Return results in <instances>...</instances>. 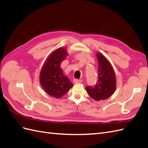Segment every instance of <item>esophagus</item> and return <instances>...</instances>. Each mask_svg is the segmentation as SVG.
<instances>
[{"instance_id": "obj_1", "label": "esophagus", "mask_w": 148, "mask_h": 148, "mask_svg": "<svg viewBox=\"0 0 148 148\" xmlns=\"http://www.w3.org/2000/svg\"><path fill=\"white\" fill-rule=\"evenodd\" d=\"M82 82V79H73L74 83H81Z\"/></svg>"}]
</instances>
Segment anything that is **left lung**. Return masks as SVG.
<instances>
[{
	"label": "left lung",
	"instance_id": "8db88e82",
	"mask_svg": "<svg viewBox=\"0 0 148 148\" xmlns=\"http://www.w3.org/2000/svg\"><path fill=\"white\" fill-rule=\"evenodd\" d=\"M98 60V80L95 86H87L86 90L93 99L105 100L114 92L116 79L112 66L101 53L96 55Z\"/></svg>",
	"mask_w": 148,
	"mask_h": 148
}]
</instances>
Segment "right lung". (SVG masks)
Wrapping results in <instances>:
<instances>
[{
	"label": "right lung",
	"instance_id": "obj_1",
	"mask_svg": "<svg viewBox=\"0 0 148 148\" xmlns=\"http://www.w3.org/2000/svg\"><path fill=\"white\" fill-rule=\"evenodd\" d=\"M66 49L60 47L53 51L43 65L39 76L40 83L49 96H63L73 85L64 75L60 64L67 56Z\"/></svg>",
	"mask_w": 148,
	"mask_h": 148
}]
</instances>
